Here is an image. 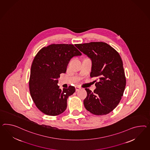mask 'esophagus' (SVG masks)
<instances>
[{
  "mask_svg": "<svg viewBox=\"0 0 150 150\" xmlns=\"http://www.w3.org/2000/svg\"><path fill=\"white\" fill-rule=\"evenodd\" d=\"M75 88H76V91H79L81 89V88L79 86H77L75 87Z\"/></svg>",
  "mask_w": 150,
  "mask_h": 150,
  "instance_id": "obj_1",
  "label": "esophagus"
}]
</instances>
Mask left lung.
I'll use <instances>...</instances> for the list:
<instances>
[{"label":"left lung","instance_id":"left-lung-1","mask_svg":"<svg viewBox=\"0 0 150 150\" xmlns=\"http://www.w3.org/2000/svg\"><path fill=\"white\" fill-rule=\"evenodd\" d=\"M75 46L91 60L90 77L99 79L93 92L85 88L87 96L84 100L85 108L94 115L108 114L119 103L126 87V79L120 55L112 47L102 42Z\"/></svg>","mask_w":150,"mask_h":150}]
</instances>
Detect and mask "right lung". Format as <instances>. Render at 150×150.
Returning <instances> with one entry per match:
<instances>
[{"label":"right lung","instance_id":"add662e5","mask_svg":"<svg viewBox=\"0 0 150 150\" xmlns=\"http://www.w3.org/2000/svg\"><path fill=\"white\" fill-rule=\"evenodd\" d=\"M81 53L73 45L52 44L36 55L31 67L29 90L36 106L47 115L61 114L67 108V100L75 92L74 86L62 90L58 85L61 73L73 57Z\"/></svg>","mask_w":150,"mask_h":150}]
</instances>
